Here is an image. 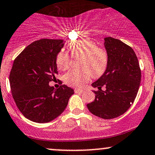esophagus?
Wrapping results in <instances>:
<instances>
[{"mask_svg": "<svg viewBox=\"0 0 155 155\" xmlns=\"http://www.w3.org/2000/svg\"><path fill=\"white\" fill-rule=\"evenodd\" d=\"M74 91H75V93H84V91H83V90L78 89V88H77V89H75Z\"/></svg>", "mask_w": 155, "mask_h": 155, "instance_id": "obj_1", "label": "esophagus"}]
</instances>
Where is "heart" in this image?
I'll list each match as a JSON object with an SVG mask.
<instances>
[{"instance_id": "obj_1", "label": "heart", "mask_w": 155, "mask_h": 155, "mask_svg": "<svg viewBox=\"0 0 155 155\" xmlns=\"http://www.w3.org/2000/svg\"><path fill=\"white\" fill-rule=\"evenodd\" d=\"M68 47L72 57L78 58L79 68L71 70L64 75V81L73 87H81L89 80L90 76L98 78L107 68L108 57L103 48L97 47L94 41L88 38L79 39L69 42ZM70 56L61 51L57 54L56 63L59 70L64 71L68 67Z\"/></svg>"}]
</instances>
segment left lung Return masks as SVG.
<instances>
[{"label": "left lung", "instance_id": "left-lung-1", "mask_svg": "<svg viewBox=\"0 0 155 155\" xmlns=\"http://www.w3.org/2000/svg\"><path fill=\"white\" fill-rule=\"evenodd\" d=\"M104 47L107 68L92 84L98 91H93L95 100L87 107L99 118L112 119L123 115L134 102L140 87L141 71L135 51L127 44L108 37L104 38Z\"/></svg>", "mask_w": 155, "mask_h": 155}]
</instances>
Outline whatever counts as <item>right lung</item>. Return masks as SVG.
Instances as JSON below:
<instances>
[{"label":"right lung","mask_w":155,"mask_h":155,"mask_svg":"<svg viewBox=\"0 0 155 155\" xmlns=\"http://www.w3.org/2000/svg\"><path fill=\"white\" fill-rule=\"evenodd\" d=\"M62 40L42 39L32 42L15 59L9 75L12 94L17 107L28 120L48 123L61 115L67 107L72 88L49 85L58 74L57 54Z\"/></svg>","instance_id":"add662e5"}]
</instances>
